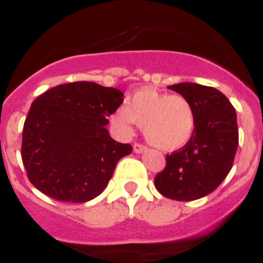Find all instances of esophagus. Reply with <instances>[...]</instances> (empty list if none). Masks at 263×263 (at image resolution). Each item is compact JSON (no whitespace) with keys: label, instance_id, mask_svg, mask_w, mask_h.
<instances>
[{"label":"esophagus","instance_id":"1","mask_svg":"<svg viewBox=\"0 0 263 263\" xmlns=\"http://www.w3.org/2000/svg\"><path fill=\"white\" fill-rule=\"evenodd\" d=\"M134 152L135 153H142V152H145L147 151V147H145L144 144H140V143H135L134 144Z\"/></svg>","mask_w":263,"mask_h":263}]
</instances>
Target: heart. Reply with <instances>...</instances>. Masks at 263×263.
I'll use <instances>...</instances> for the list:
<instances>
[{"label":"heart","mask_w":263,"mask_h":263,"mask_svg":"<svg viewBox=\"0 0 263 263\" xmlns=\"http://www.w3.org/2000/svg\"><path fill=\"white\" fill-rule=\"evenodd\" d=\"M119 128L129 132L134 124L143 126L149 144L174 152L189 143L196 128V115L185 97L144 88L135 92L114 115Z\"/></svg>","instance_id":"b5f03b06"}]
</instances>
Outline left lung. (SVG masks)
<instances>
[{
	"label": "left lung",
	"instance_id": "1",
	"mask_svg": "<svg viewBox=\"0 0 263 263\" xmlns=\"http://www.w3.org/2000/svg\"><path fill=\"white\" fill-rule=\"evenodd\" d=\"M168 89L192 103L196 128L188 144L166 156L155 186L166 198L194 201L212 193L233 167L239 142L236 112L216 88L179 83Z\"/></svg>",
	"mask_w": 263,
	"mask_h": 263
}]
</instances>
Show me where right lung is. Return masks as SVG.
<instances>
[{
	"mask_svg": "<svg viewBox=\"0 0 263 263\" xmlns=\"http://www.w3.org/2000/svg\"><path fill=\"white\" fill-rule=\"evenodd\" d=\"M123 96L116 88L75 82L33 101L23 129L22 160L38 191L71 203L88 202L105 191L116 163L133 151L106 129Z\"/></svg>",
	"mask_w": 263,
	"mask_h": 263,
	"instance_id": "obj_1",
	"label": "right lung"
}]
</instances>
